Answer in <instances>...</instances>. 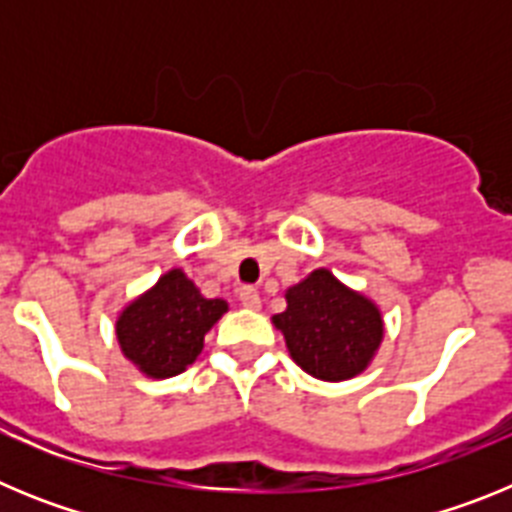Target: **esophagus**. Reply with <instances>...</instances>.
<instances>
[{
	"label": "esophagus",
	"mask_w": 512,
	"mask_h": 512,
	"mask_svg": "<svg viewBox=\"0 0 512 512\" xmlns=\"http://www.w3.org/2000/svg\"><path fill=\"white\" fill-rule=\"evenodd\" d=\"M238 297H241V305L248 307V310H259V307H261V297L253 287H243L241 295H238Z\"/></svg>",
	"instance_id": "obj_1"
}]
</instances>
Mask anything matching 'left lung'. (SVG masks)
Returning <instances> with one entry per match:
<instances>
[{"instance_id": "obj_1", "label": "left lung", "mask_w": 512, "mask_h": 512, "mask_svg": "<svg viewBox=\"0 0 512 512\" xmlns=\"http://www.w3.org/2000/svg\"><path fill=\"white\" fill-rule=\"evenodd\" d=\"M287 310L271 318L302 372L346 382L372 364L384 338L377 302L346 287L333 271L315 269L284 292Z\"/></svg>"}]
</instances>
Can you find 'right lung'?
Listing matches in <instances>:
<instances>
[{"mask_svg":"<svg viewBox=\"0 0 512 512\" xmlns=\"http://www.w3.org/2000/svg\"><path fill=\"white\" fill-rule=\"evenodd\" d=\"M228 312V302L207 300L182 269H169L143 295L122 307L115 336L122 356L140 374L169 379L182 374L205 348V333Z\"/></svg>","mask_w":512,"mask_h":512,"instance_id":"add662e5","label":"right lung"}]
</instances>
